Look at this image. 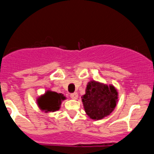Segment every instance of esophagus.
I'll list each match as a JSON object with an SVG mask.
<instances>
[{
    "label": "esophagus",
    "instance_id": "1",
    "mask_svg": "<svg viewBox=\"0 0 154 154\" xmlns=\"http://www.w3.org/2000/svg\"><path fill=\"white\" fill-rule=\"evenodd\" d=\"M71 98L72 99H78V93H76V92H75V93H72L70 95Z\"/></svg>",
    "mask_w": 154,
    "mask_h": 154
}]
</instances>
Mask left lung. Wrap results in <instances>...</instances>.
Instances as JSON below:
<instances>
[{"mask_svg":"<svg viewBox=\"0 0 154 154\" xmlns=\"http://www.w3.org/2000/svg\"><path fill=\"white\" fill-rule=\"evenodd\" d=\"M85 113L93 120L106 117L114 110L118 102V92L114 85L91 80L82 96Z\"/></svg>","mask_w":154,"mask_h":154,"instance_id":"left-lung-1","label":"left lung"}]
</instances>
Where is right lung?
<instances>
[{
    "label": "right lung",
    "mask_w": 154,
    "mask_h": 154,
    "mask_svg": "<svg viewBox=\"0 0 154 154\" xmlns=\"http://www.w3.org/2000/svg\"><path fill=\"white\" fill-rule=\"evenodd\" d=\"M65 99L66 97L62 93L47 90L37 99V104L38 108L46 113L54 112L59 110L62 101Z\"/></svg>",
    "instance_id": "right-lung-1"
}]
</instances>
